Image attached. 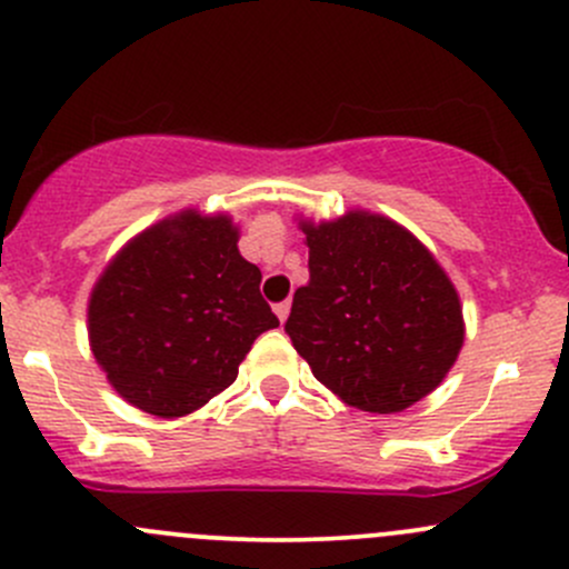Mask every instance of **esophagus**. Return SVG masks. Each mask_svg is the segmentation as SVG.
<instances>
[{"label": "esophagus", "mask_w": 569, "mask_h": 569, "mask_svg": "<svg viewBox=\"0 0 569 569\" xmlns=\"http://www.w3.org/2000/svg\"><path fill=\"white\" fill-rule=\"evenodd\" d=\"M273 312H277L279 323H284V320H287V315H290V301H282V303H277V307H273Z\"/></svg>", "instance_id": "1"}]
</instances>
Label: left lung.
Listing matches in <instances>:
<instances>
[{
    "instance_id": "8db88e82",
    "label": "left lung",
    "mask_w": 569,
    "mask_h": 569,
    "mask_svg": "<svg viewBox=\"0 0 569 569\" xmlns=\"http://www.w3.org/2000/svg\"><path fill=\"white\" fill-rule=\"evenodd\" d=\"M298 227L309 282L292 296L284 331L315 378L370 413H400L436 391L458 361L466 323L430 249L370 210Z\"/></svg>"
}]
</instances>
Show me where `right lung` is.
<instances>
[{
	"label": "right lung",
	"instance_id": "add662e5",
	"mask_svg": "<svg viewBox=\"0 0 569 569\" xmlns=\"http://www.w3.org/2000/svg\"><path fill=\"white\" fill-rule=\"evenodd\" d=\"M238 238L227 213L186 208L131 238L98 277L87 303L90 350L139 411H199L238 378L254 339L279 326Z\"/></svg>",
	"mask_w": 569,
	"mask_h": 569
}]
</instances>
